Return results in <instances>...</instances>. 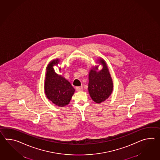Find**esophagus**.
Instances as JSON below:
<instances>
[{"label":"esophagus","instance_id":"34e87169","mask_svg":"<svg viewBox=\"0 0 160 160\" xmlns=\"http://www.w3.org/2000/svg\"><path fill=\"white\" fill-rule=\"evenodd\" d=\"M76 90L77 91H82V86H80V87H76Z\"/></svg>","mask_w":160,"mask_h":160}]
</instances>
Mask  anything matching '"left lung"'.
Returning a JSON list of instances; mask_svg holds the SVG:
<instances>
[{"instance_id":"obj_1","label":"left lung","mask_w":160,"mask_h":160,"mask_svg":"<svg viewBox=\"0 0 160 160\" xmlns=\"http://www.w3.org/2000/svg\"><path fill=\"white\" fill-rule=\"evenodd\" d=\"M100 62L103 65V69L98 72V68H93L89 73V93L97 103L108 99L113 89V83L106 64L102 59Z\"/></svg>"}]
</instances>
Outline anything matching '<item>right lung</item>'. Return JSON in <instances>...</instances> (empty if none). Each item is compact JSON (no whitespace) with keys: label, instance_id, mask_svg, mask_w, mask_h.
<instances>
[{"label":"right lung","instance_id":"right-lung-1","mask_svg":"<svg viewBox=\"0 0 160 160\" xmlns=\"http://www.w3.org/2000/svg\"><path fill=\"white\" fill-rule=\"evenodd\" d=\"M58 62V59L53 60L47 67L45 91L47 98L52 103L58 106L64 107L69 103L75 89L67 80L55 73L53 67Z\"/></svg>","mask_w":160,"mask_h":160}]
</instances>
